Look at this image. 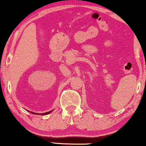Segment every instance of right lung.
<instances>
[{
	"mask_svg": "<svg viewBox=\"0 0 146 146\" xmlns=\"http://www.w3.org/2000/svg\"><path fill=\"white\" fill-rule=\"evenodd\" d=\"M53 111V110H51V111H48V112H47V113H41V114H39V113H33V112H30V113H32V114H37V115H47V114H49V113H51V112Z\"/></svg>",
	"mask_w": 146,
	"mask_h": 146,
	"instance_id": "1",
	"label": "right lung"
}]
</instances>
